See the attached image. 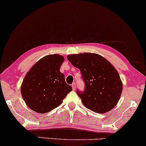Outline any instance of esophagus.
<instances>
[{
	"label": "esophagus",
	"mask_w": 146,
	"mask_h": 146,
	"mask_svg": "<svg viewBox=\"0 0 146 146\" xmlns=\"http://www.w3.org/2000/svg\"><path fill=\"white\" fill-rule=\"evenodd\" d=\"M71 86H72V88H73V90H75L76 89V84H75V83L73 82V84H71Z\"/></svg>",
	"instance_id": "esophagus-1"
}]
</instances>
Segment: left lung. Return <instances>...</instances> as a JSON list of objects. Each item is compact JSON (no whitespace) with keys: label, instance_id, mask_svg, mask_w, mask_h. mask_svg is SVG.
<instances>
[{"label":"left lung","instance_id":"8db88e82","mask_svg":"<svg viewBox=\"0 0 146 146\" xmlns=\"http://www.w3.org/2000/svg\"><path fill=\"white\" fill-rule=\"evenodd\" d=\"M67 58L81 73L85 88L83 92L77 90V94L83 105L98 113L112 109L118 102L123 88L114 67L95 53L68 55Z\"/></svg>","mask_w":146,"mask_h":146}]
</instances>
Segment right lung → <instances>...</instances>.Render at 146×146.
Instances as JSON below:
<instances>
[{
  "label": "right lung",
  "instance_id": "right-lung-1",
  "mask_svg": "<svg viewBox=\"0 0 146 146\" xmlns=\"http://www.w3.org/2000/svg\"><path fill=\"white\" fill-rule=\"evenodd\" d=\"M64 61L59 54L44 56L32 67L21 85V95L30 108L38 113L48 112L62 103L72 87L60 71Z\"/></svg>",
  "mask_w": 146,
  "mask_h": 146
}]
</instances>
